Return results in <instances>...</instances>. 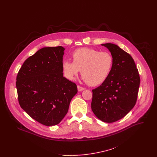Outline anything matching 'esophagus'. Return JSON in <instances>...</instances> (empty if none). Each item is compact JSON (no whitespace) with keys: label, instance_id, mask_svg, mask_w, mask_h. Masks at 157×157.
<instances>
[{"label":"esophagus","instance_id":"34e87169","mask_svg":"<svg viewBox=\"0 0 157 157\" xmlns=\"http://www.w3.org/2000/svg\"><path fill=\"white\" fill-rule=\"evenodd\" d=\"M78 89L79 91H82L84 90L85 88L83 87H82V86H79V85H78Z\"/></svg>","mask_w":157,"mask_h":157}]
</instances>
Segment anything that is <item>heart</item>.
Returning a JSON list of instances; mask_svg holds the SVG:
<instances>
[{"label": "heart", "instance_id": "heart-1", "mask_svg": "<svg viewBox=\"0 0 157 157\" xmlns=\"http://www.w3.org/2000/svg\"><path fill=\"white\" fill-rule=\"evenodd\" d=\"M71 56L73 61L66 60L62 63L64 76L73 81L81 70L83 80L91 86L102 84L109 77L114 64V58L110 53L94 48L77 49Z\"/></svg>", "mask_w": 157, "mask_h": 157}]
</instances>
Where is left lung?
<instances>
[{"label": "left lung", "instance_id": "left-lung-1", "mask_svg": "<svg viewBox=\"0 0 157 157\" xmlns=\"http://www.w3.org/2000/svg\"><path fill=\"white\" fill-rule=\"evenodd\" d=\"M114 58L113 69L107 79L93 89L91 109L101 121L112 123L125 116L136 105L140 76L132 57L113 43H105Z\"/></svg>", "mask_w": 157, "mask_h": 157}]
</instances>
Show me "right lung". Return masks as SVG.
Instances as JSON below:
<instances>
[{"label": "right lung", "mask_w": 157, "mask_h": 157, "mask_svg": "<svg viewBox=\"0 0 157 157\" xmlns=\"http://www.w3.org/2000/svg\"><path fill=\"white\" fill-rule=\"evenodd\" d=\"M64 50L61 46L39 50L25 61L17 76L20 107L44 125L58 124L78 92L76 84L63 77Z\"/></svg>", "instance_id": "add662e5"}]
</instances>
